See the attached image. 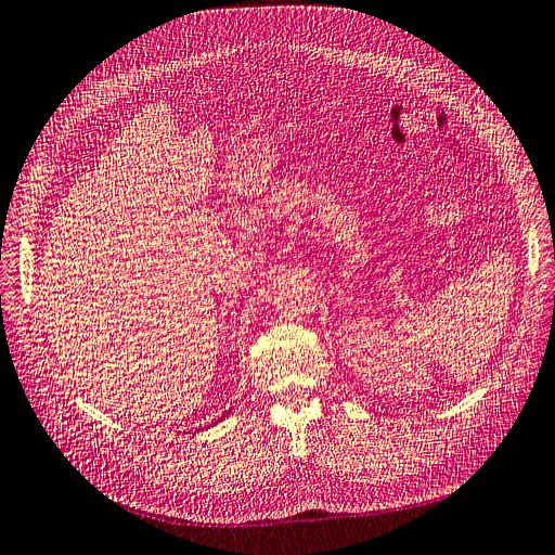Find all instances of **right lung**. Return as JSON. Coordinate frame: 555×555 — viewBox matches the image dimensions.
Instances as JSON below:
<instances>
[{"mask_svg":"<svg viewBox=\"0 0 555 555\" xmlns=\"http://www.w3.org/2000/svg\"><path fill=\"white\" fill-rule=\"evenodd\" d=\"M229 411H233V409H229ZM227 415H229V413H227ZM218 422H220V420H218Z\"/></svg>","mask_w":555,"mask_h":555,"instance_id":"obj_1","label":"right lung"}]
</instances>
